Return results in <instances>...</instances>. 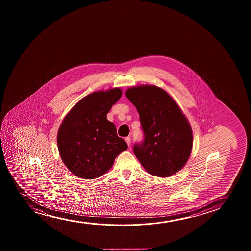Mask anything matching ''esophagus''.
I'll return each instance as SVG.
<instances>
[{
  "label": "esophagus",
  "mask_w": 251,
  "mask_h": 251,
  "mask_svg": "<svg viewBox=\"0 0 251 251\" xmlns=\"http://www.w3.org/2000/svg\"><path fill=\"white\" fill-rule=\"evenodd\" d=\"M125 141H126V142H127V146H128V147H130V144H131L130 137L126 138V139H125Z\"/></svg>",
  "instance_id": "34e87169"
}]
</instances>
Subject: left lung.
I'll return each instance as SVG.
<instances>
[{
    "label": "left lung",
    "instance_id": "1",
    "mask_svg": "<svg viewBox=\"0 0 251 251\" xmlns=\"http://www.w3.org/2000/svg\"><path fill=\"white\" fill-rule=\"evenodd\" d=\"M126 96L137 109L144 140L134 153L151 175L166 177L179 172L189 159L192 128L172 97L156 86H134Z\"/></svg>",
    "mask_w": 251,
    "mask_h": 251
}]
</instances>
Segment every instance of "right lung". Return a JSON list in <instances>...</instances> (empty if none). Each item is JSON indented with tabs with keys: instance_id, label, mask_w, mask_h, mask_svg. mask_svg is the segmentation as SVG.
I'll use <instances>...</instances> for the list:
<instances>
[{
	"instance_id": "obj_1",
	"label": "right lung",
	"mask_w": 251,
	"mask_h": 251,
	"mask_svg": "<svg viewBox=\"0 0 251 251\" xmlns=\"http://www.w3.org/2000/svg\"><path fill=\"white\" fill-rule=\"evenodd\" d=\"M122 94L118 87L91 93L73 107L59 127L60 156L67 168L80 178L103 175L127 148L106 117Z\"/></svg>"
}]
</instances>
